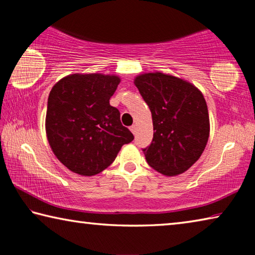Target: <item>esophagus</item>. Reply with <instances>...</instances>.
Segmentation results:
<instances>
[{"instance_id": "34e87169", "label": "esophagus", "mask_w": 255, "mask_h": 255, "mask_svg": "<svg viewBox=\"0 0 255 255\" xmlns=\"http://www.w3.org/2000/svg\"><path fill=\"white\" fill-rule=\"evenodd\" d=\"M130 130H131V132L133 133V135H135V133H136V130H137L136 125H132V126H130Z\"/></svg>"}]
</instances>
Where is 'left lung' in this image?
I'll return each mask as SVG.
<instances>
[{
  "label": "left lung",
  "mask_w": 255,
  "mask_h": 255,
  "mask_svg": "<svg viewBox=\"0 0 255 255\" xmlns=\"http://www.w3.org/2000/svg\"><path fill=\"white\" fill-rule=\"evenodd\" d=\"M133 83L152 112L154 135L143 149L146 161L165 176L182 174L199 159L209 138L204 96L187 80L159 72L137 75Z\"/></svg>",
  "instance_id": "obj_1"
}]
</instances>
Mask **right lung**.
Wrapping results in <instances>:
<instances>
[{
	"label": "right lung",
	"instance_id": "right-lung-1",
	"mask_svg": "<svg viewBox=\"0 0 255 255\" xmlns=\"http://www.w3.org/2000/svg\"><path fill=\"white\" fill-rule=\"evenodd\" d=\"M117 75L90 73L63 77L48 97L46 135L55 156L68 170L92 176L106 170L133 135L110 106Z\"/></svg>",
	"mask_w": 255,
	"mask_h": 255
}]
</instances>
